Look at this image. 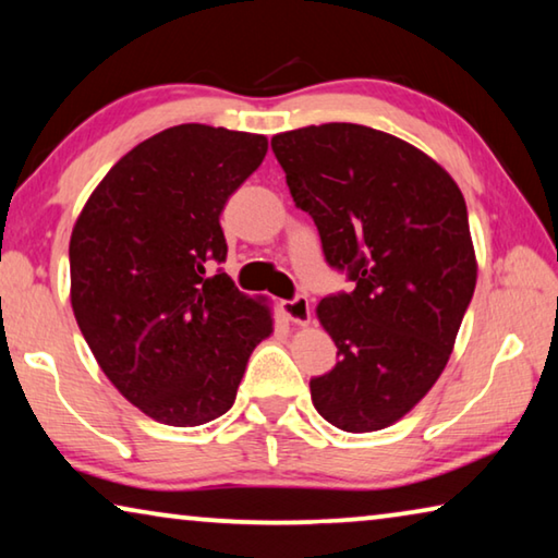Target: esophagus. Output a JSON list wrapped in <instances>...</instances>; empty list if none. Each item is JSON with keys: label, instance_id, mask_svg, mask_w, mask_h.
<instances>
[{"label": "esophagus", "instance_id": "34e87169", "mask_svg": "<svg viewBox=\"0 0 558 558\" xmlns=\"http://www.w3.org/2000/svg\"><path fill=\"white\" fill-rule=\"evenodd\" d=\"M280 307H282V315H286L290 323H295V325H307L310 317H313V310H310V300L305 295L286 300Z\"/></svg>", "mask_w": 558, "mask_h": 558}]
</instances>
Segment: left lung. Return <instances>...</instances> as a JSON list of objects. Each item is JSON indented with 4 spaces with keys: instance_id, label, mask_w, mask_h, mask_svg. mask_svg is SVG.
Here are the masks:
<instances>
[{
    "instance_id": "left-lung-1",
    "label": "left lung",
    "mask_w": 558,
    "mask_h": 558,
    "mask_svg": "<svg viewBox=\"0 0 558 558\" xmlns=\"http://www.w3.org/2000/svg\"><path fill=\"white\" fill-rule=\"evenodd\" d=\"M270 147L325 260L354 282L317 305L339 362L310 379L313 403L347 433L381 430L438 381L475 292L465 199L421 149L354 122L280 132Z\"/></svg>"
}]
</instances>
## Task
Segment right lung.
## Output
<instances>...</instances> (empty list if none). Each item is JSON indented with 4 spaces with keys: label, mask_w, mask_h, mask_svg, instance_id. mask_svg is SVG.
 <instances>
[{
    "label": "right lung",
    "mask_w": 558,
    "mask_h": 558,
    "mask_svg": "<svg viewBox=\"0 0 558 558\" xmlns=\"http://www.w3.org/2000/svg\"><path fill=\"white\" fill-rule=\"evenodd\" d=\"M268 140L186 122L157 132L102 177L73 226L71 305L112 386L167 426L231 409L270 310L233 286L219 223Z\"/></svg>",
    "instance_id": "obj_1"
}]
</instances>
